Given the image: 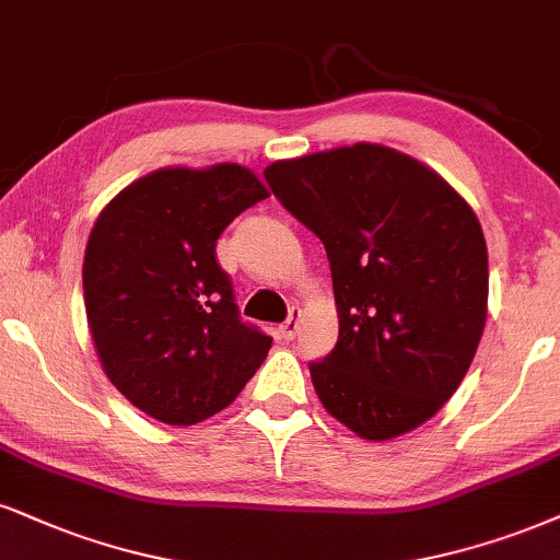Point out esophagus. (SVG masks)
Masks as SVG:
<instances>
[{"label":"esophagus","mask_w":560,"mask_h":560,"mask_svg":"<svg viewBox=\"0 0 560 560\" xmlns=\"http://www.w3.org/2000/svg\"><path fill=\"white\" fill-rule=\"evenodd\" d=\"M299 327H301V308H293L291 316L280 324V337L282 340H293V337L299 335Z\"/></svg>","instance_id":"1"}]
</instances>
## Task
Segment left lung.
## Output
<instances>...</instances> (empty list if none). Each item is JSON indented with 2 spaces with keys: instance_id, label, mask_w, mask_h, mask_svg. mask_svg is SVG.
Masks as SVG:
<instances>
[{
  "instance_id": "obj_1",
  "label": "left lung",
  "mask_w": 560,
  "mask_h": 560,
  "mask_svg": "<svg viewBox=\"0 0 560 560\" xmlns=\"http://www.w3.org/2000/svg\"><path fill=\"white\" fill-rule=\"evenodd\" d=\"M265 178L332 269L340 337L308 365L324 410L369 441L423 425L486 327L488 248L472 207L425 163L374 142L275 161Z\"/></svg>"
}]
</instances>
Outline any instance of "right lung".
Returning a JSON list of instances; mask_svg holds the SVG:
<instances>
[{
  "label": "right lung",
  "instance_id": "1",
  "mask_svg": "<svg viewBox=\"0 0 560 560\" xmlns=\"http://www.w3.org/2000/svg\"><path fill=\"white\" fill-rule=\"evenodd\" d=\"M267 186L238 163L161 168L101 210L82 261L88 327L112 384L168 425L238 397L272 337L244 324L220 269V233Z\"/></svg>",
  "mask_w": 560,
  "mask_h": 560
}]
</instances>
